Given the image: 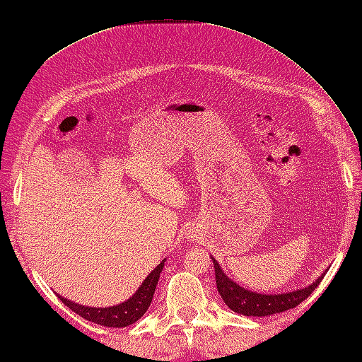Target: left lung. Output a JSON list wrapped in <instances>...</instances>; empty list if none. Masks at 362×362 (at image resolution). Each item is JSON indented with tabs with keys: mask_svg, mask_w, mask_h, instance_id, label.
Masks as SVG:
<instances>
[{
	"mask_svg": "<svg viewBox=\"0 0 362 362\" xmlns=\"http://www.w3.org/2000/svg\"><path fill=\"white\" fill-rule=\"evenodd\" d=\"M211 259L214 264V274H216V286L222 300H224V303L230 310L238 314L257 317L272 316V314H279L291 308H296L297 305H300L305 298H308L311 296V292L319 286V283L328 271L327 269L317 280H314L306 288H300L291 292H281V294H263V292H253L247 288L240 286L236 281L228 279L216 259L213 257Z\"/></svg>",
	"mask_w": 362,
	"mask_h": 362,
	"instance_id": "1",
	"label": "left lung"
}]
</instances>
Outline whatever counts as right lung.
Returning a JSON list of instances; mask_svg holds the SVG:
<instances>
[{
  "label": "right lung",
  "mask_w": 362,
  "mask_h": 362,
  "mask_svg": "<svg viewBox=\"0 0 362 362\" xmlns=\"http://www.w3.org/2000/svg\"><path fill=\"white\" fill-rule=\"evenodd\" d=\"M165 261L153 269V271L146 276L144 281L140 284V288L136 289L135 294L127 298L126 302H122L119 305H113V306H107V308H93V306H86V305H79L73 302V300H68L62 296L57 297L62 300L64 305H66L68 308L74 311L76 314H79L81 317L86 320L95 322L98 325L103 327H113V328H124L135 324L136 320H140L143 314L148 311L151 306L153 292H156L157 283L160 279V274L165 267Z\"/></svg>",
  "instance_id": "obj_1"
}]
</instances>
